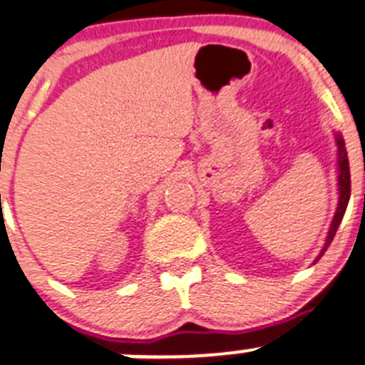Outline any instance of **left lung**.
<instances>
[{
    "label": "left lung",
    "instance_id": "8db88e82",
    "mask_svg": "<svg viewBox=\"0 0 365 365\" xmlns=\"http://www.w3.org/2000/svg\"><path fill=\"white\" fill-rule=\"evenodd\" d=\"M335 147H336V186H339V202H336V210H335V215H333L331 224H329L324 245H322L321 252H319V256L315 258L314 263H317L319 259H321V256L324 255L326 249H328L329 244H331L336 229H339L342 218H344L346 207H348V202H349V195H351V175H349L348 150H346L344 138H342L341 133H335Z\"/></svg>",
    "mask_w": 365,
    "mask_h": 365
}]
</instances>
